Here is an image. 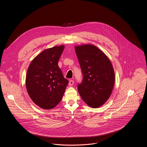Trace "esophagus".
I'll list each match as a JSON object with an SVG mask.
<instances>
[{
	"instance_id": "esophagus-1",
	"label": "esophagus",
	"mask_w": 147,
	"mask_h": 147,
	"mask_svg": "<svg viewBox=\"0 0 147 147\" xmlns=\"http://www.w3.org/2000/svg\"><path fill=\"white\" fill-rule=\"evenodd\" d=\"M73 84H74V81L72 80H69V86H71V85H73Z\"/></svg>"
}]
</instances>
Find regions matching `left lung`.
<instances>
[{"label":"left lung","mask_w":147,"mask_h":147,"mask_svg":"<svg viewBox=\"0 0 147 147\" xmlns=\"http://www.w3.org/2000/svg\"><path fill=\"white\" fill-rule=\"evenodd\" d=\"M83 73L78 85L79 93L84 102L93 108L104 104L111 94L115 83L112 64L101 50L92 45L75 47Z\"/></svg>","instance_id":"8db88e82"}]
</instances>
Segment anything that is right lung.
Here are the masks:
<instances>
[{
    "instance_id": "1",
    "label": "right lung",
    "mask_w": 147,
    "mask_h": 147,
    "mask_svg": "<svg viewBox=\"0 0 147 147\" xmlns=\"http://www.w3.org/2000/svg\"><path fill=\"white\" fill-rule=\"evenodd\" d=\"M64 49L61 45L44 50L28 67L27 91L35 104L43 109H51L58 104L69 83L58 65Z\"/></svg>"
}]
</instances>
